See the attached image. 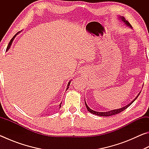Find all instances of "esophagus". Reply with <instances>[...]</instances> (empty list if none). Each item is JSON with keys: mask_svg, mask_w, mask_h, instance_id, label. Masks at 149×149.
Segmentation results:
<instances>
[{"mask_svg": "<svg viewBox=\"0 0 149 149\" xmlns=\"http://www.w3.org/2000/svg\"><path fill=\"white\" fill-rule=\"evenodd\" d=\"M86 70H87V68L85 66H83L79 69V72L80 74H85V72H86Z\"/></svg>", "mask_w": 149, "mask_h": 149, "instance_id": "1", "label": "esophagus"}]
</instances>
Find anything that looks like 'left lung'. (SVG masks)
I'll return each instance as SVG.
<instances>
[{"label":"left lung","instance_id":"8db88e82","mask_svg":"<svg viewBox=\"0 0 149 149\" xmlns=\"http://www.w3.org/2000/svg\"><path fill=\"white\" fill-rule=\"evenodd\" d=\"M120 19L122 20V21L123 22V23H125L126 25H127V26H129V27H132V25H131L130 24V22H128V21H127V20H126L125 19V17H123V16H120ZM140 94V93H139ZM139 94L138 95V96L139 95ZM138 96L137 97L135 98V99L133 100L132 102H131L130 104H128L127 105H126V106H125V107H122V108H119V109H116V110H110V111H108V112H96V111H94V110H91V108L88 107L87 106V104H86V102H85V106H86V108H87V110L89 111V112H90L91 113H92V114H95V115H97V116H112V115H115V114H119L120 112H122V111H123L124 110H125L126 108H128L130 107V106L132 104V103L135 101V100H136V99H137V98L138 97Z\"/></svg>","mask_w":149,"mask_h":149}]
</instances>
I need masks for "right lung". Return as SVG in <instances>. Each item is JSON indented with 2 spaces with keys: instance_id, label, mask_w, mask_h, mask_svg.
<instances>
[{
  "instance_id": "1",
  "label": "right lung",
  "mask_w": 149,
  "mask_h": 149,
  "mask_svg": "<svg viewBox=\"0 0 149 149\" xmlns=\"http://www.w3.org/2000/svg\"><path fill=\"white\" fill-rule=\"evenodd\" d=\"M19 33V32H18ZM17 33L16 34V35H14V36L13 37H12V39L10 40V41L9 42V43H8V47H7V48H6V51H8V50L10 49V47H11V45H12V42H13V41H14V38H15V37H16V35H17V33ZM70 82H71V81H70L69 83H68V87H67V89H68V88H69V86H70ZM61 104H62V102L61 103H60V107H61Z\"/></svg>"
}]
</instances>
